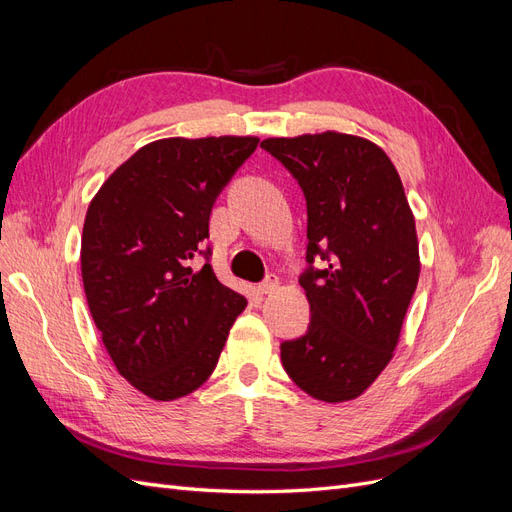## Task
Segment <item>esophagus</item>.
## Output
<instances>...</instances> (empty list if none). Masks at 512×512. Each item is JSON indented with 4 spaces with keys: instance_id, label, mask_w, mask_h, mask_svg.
I'll return each instance as SVG.
<instances>
[{
    "instance_id": "1",
    "label": "esophagus",
    "mask_w": 512,
    "mask_h": 512,
    "mask_svg": "<svg viewBox=\"0 0 512 512\" xmlns=\"http://www.w3.org/2000/svg\"><path fill=\"white\" fill-rule=\"evenodd\" d=\"M277 286H280V280L275 275H269L265 282L258 284V294H271L273 290H277Z\"/></svg>"
}]
</instances>
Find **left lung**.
<instances>
[{
  "instance_id": "8db88e82",
  "label": "left lung",
  "mask_w": 512,
  "mask_h": 512,
  "mask_svg": "<svg viewBox=\"0 0 512 512\" xmlns=\"http://www.w3.org/2000/svg\"><path fill=\"white\" fill-rule=\"evenodd\" d=\"M299 181L307 200L301 275L309 329L282 344V365L309 397L342 404L391 363L421 275L414 215L391 158L363 136L327 130L260 143Z\"/></svg>"
}]
</instances>
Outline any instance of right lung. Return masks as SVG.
I'll use <instances>...</instances> for the list:
<instances>
[{"label": "right lung", "instance_id": "obj_1", "mask_svg": "<svg viewBox=\"0 0 512 512\" xmlns=\"http://www.w3.org/2000/svg\"><path fill=\"white\" fill-rule=\"evenodd\" d=\"M256 136L160 138L91 198L81 275L91 318L119 374L156 401L190 395L213 374L243 294L190 260L209 237L215 198Z\"/></svg>", "mask_w": 512, "mask_h": 512}]
</instances>
